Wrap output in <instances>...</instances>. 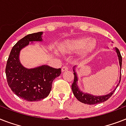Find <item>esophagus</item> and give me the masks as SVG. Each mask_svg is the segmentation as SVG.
<instances>
[{
  "instance_id": "34e87169",
  "label": "esophagus",
  "mask_w": 126,
  "mask_h": 126,
  "mask_svg": "<svg viewBox=\"0 0 126 126\" xmlns=\"http://www.w3.org/2000/svg\"><path fill=\"white\" fill-rule=\"evenodd\" d=\"M68 69H69V67L67 66V65H65V66H63V67H62V68H61V71H62V72H64V71H67Z\"/></svg>"
}]
</instances>
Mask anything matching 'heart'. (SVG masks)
Masks as SVG:
<instances>
[{
    "label": "heart",
    "mask_w": 126,
    "mask_h": 126,
    "mask_svg": "<svg viewBox=\"0 0 126 126\" xmlns=\"http://www.w3.org/2000/svg\"><path fill=\"white\" fill-rule=\"evenodd\" d=\"M95 43L87 37L80 38L68 41L63 46V49L69 52H78L84 49L85 52L92 51L95 47Z\"/></svg>",
    "instance_id": "heart-1"
}]
</instances>
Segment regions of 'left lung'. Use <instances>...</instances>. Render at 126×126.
<instances>
[{"label":"left lung","instance_id":"left-lung-1","mask_svg":"<svg viewBox=\"0 0 126 126\" xmlns=\"http://www.w3.org/2000/svg\"><path fill=\"white\" fill-rule=\"evenodd\" d=\"M116 53H117L118 57V59H119V63L120 66V69L122 68V55L120 54V52L119 49L116 47ZM74 76H75V78H74V81H73V83L72 84V86H71V88H72V91L73 92V94L75 96V97L77 98V99L79 100V101L82 102L83 103L88 104V105H95V104L97 103H103V102L106 101L107 100H108L109 99L112 94H114V92L116 90V89L117 88V87L119 85L120 82V80H121V75H120V81L119 83L117 84L116 86V88L115 90L112 91V92H110L109 94L108 95H106L103 96H94L92 95L91 94H84L82 92H80V90L78 88V86H77V80H78V78H77V74L75 73V69H74Z\"/></svg>","mask_w":126,"mask_h":126}]
</instances>
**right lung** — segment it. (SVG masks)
<instances>
[{"label":"right lung","instance_id":"add662e5","mask_svg":"<svg viewBox=\"0 0 126 126\" xmlns=\"http://www.w3.org/2000/svg\"><path fill=\"white\" fill-rule=\"evenodd\" d=\"M42 32L24 36L17 42L11 50L6 66L7 82L16 95L27 101H40L48 96L52 82L61 73V69L42 65L27 69L19 60V51L31 41H42Z\"/></svg>","mask_w":126,"mask_h":126}]
</instances>
